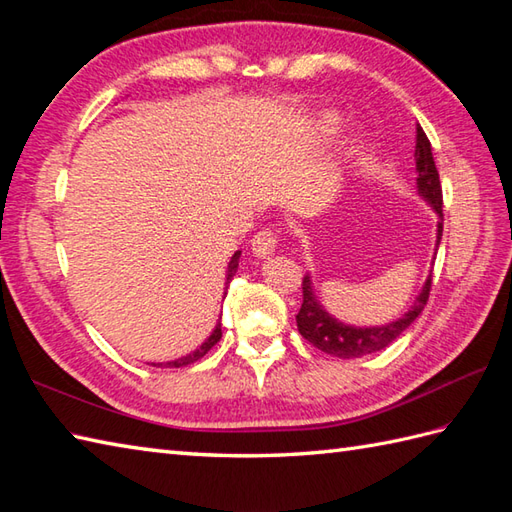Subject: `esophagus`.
Segmentation results:
<instances>
[{"mask_svg":"<svg viewBox=\"0 0 512 512\" xmlns=\"http://www.w3.org/2000/svg\"><path fill=\"white\" fill-rule=\"evenodd\" d=\"M279 244V237L275 231H259L253 239H250V250H253V255L259 259H268L275 255Z\"/></svg>","mask_w":512,"mask_h":512,"instance_id":"34e87169","label":"esophagus"}]
</instances>
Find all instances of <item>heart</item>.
<instances>
[{
	"instance_id": "1",
	"label": "heart",
	"mask_w": 512,
	"mask_h": 512,
	"mask_svg": "<svg viewBox=\"0 0 512 512\" xmlns=\"http://www.w3.org/2000/svg\"><path fill=\"white\" fill-rule=\"evenodd\" d=\"M336 127H339V118H334V116H328V118H325V123H323V129H325V132H334V129Z\"/></svg>"
}]
</instances>
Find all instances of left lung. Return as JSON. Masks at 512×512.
Instances as JSON below:
<instances>
[{
	"mask_svg": "<svg viewBox=\"0 0 512 512\" xmlns=\"http://www.w3.org/2000/svg\"><path fill=\"white\" fill-rule=\"evenodd\" d=\"M416 171H418V193L427 200L433 211L438 213V239L436 250L442 239V187H440V173L436 169L431 154V143L422 127L416 129ZM303 303L297 314V328L303 339L312 343L317 350L336 356V358H361L367 354H374L385 350L387 345L394 343L398 336L405 332L409 325L418 319V314L427 306L429 290H431V275L424 281L422 290L418 292L413 306L402 314L398 321H391L387 325H376V328H356V325H347L336 321L332 314L325 312L314 295V286L310 275L303 277Z\"/></svg>",
	"mask_w": 512,
	"mask_h": 512,
	"instance_id": "8db88e82",
	"label": "left lung"
}]
</instances>
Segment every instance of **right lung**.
Listing matches in <instances>:
<instances>
[{"label":"right lung","instance_id":"1","mask_svg":"<svg viewBox=\"0 0 512 512\" xmlns=\"http://www.w3.org/2000/svg\"><path fill=\"white\" fill-rule=\"evenodd\" d=\"M239 255H242V250H237V253L231 257V262H228V270H226V288H228V284H231V279L235 277V273H237V266H239ZM224 295H226V290H224ZM222 339V323L217 321V325H215V330L211 332V336L209 339H206L198 350L195 352H191V354H187V356H182V358H176V361H169V363H151L154 367H184V365H191V363H195V361H200V358L211 350V347Z\"/></svg>","mask_w":512,"mask_h":512}]
</instances>
